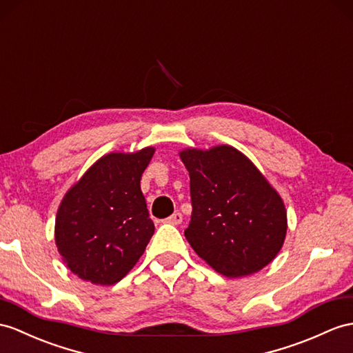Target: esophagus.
Instances as JSON below:
<instances>
[{
    "instance_id": "esophagus-1",
    "label": "esophagus",
    "mask_w": 353,
    "mask_h": 353,
    "mask_svg": "<svg viewBox=\"0 0 353 353\" xmlns=\"http://www.w3.org/2000/svg\"><path fill=\"white\" fill-rule=\"evenodd\" d=\"M183 221V214L181 212H174L170 217L166 219V223L169 225H179Z\"/></svg>"
}]
</instances>
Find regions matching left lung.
Returning <instances> with one entry per match:
<instances>
[{"label": "left lung", "instance_id": "left-lung-1", "mask_svg": "<svg viewBox=\"0 0 353 353\" xmlns=\"http://www.w3.org/2000/svg\"><path fill=\"white\" fill-rule=\"evenodd\" d=\"M190 175L188 244L230 279L261 271L281 250L288 214L281 196L241 151L230 145L179 151Z\"/></svg>", "mask_w": 353, "mask_h": 353}]
</instances>
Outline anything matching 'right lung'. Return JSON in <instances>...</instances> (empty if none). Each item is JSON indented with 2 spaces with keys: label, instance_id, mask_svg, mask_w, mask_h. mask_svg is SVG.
Instances as JSON below:
<instances>
[{
  "label": "right lung",
  "instance_id": "obj_1",
  "mask_svg": "<svg viewBox=\"0 0 353 353\" xmlns=\"http://www.w3.org/2000/svg\"><path fill=\"white\" fill-rule=\"evenodd\" d=\"M154 147L100 157L64 194L55 244L74 276L110 286L124 279L154 234L141 178Z\"/></svg>",
  "mask_w": 353,
  "mask_h": 353
}]
</instances>
